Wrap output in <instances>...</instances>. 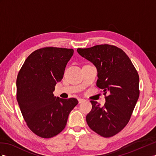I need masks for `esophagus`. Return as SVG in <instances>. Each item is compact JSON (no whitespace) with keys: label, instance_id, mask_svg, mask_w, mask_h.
<instances>
[{"label":"esophagus","instance_id":"obj_1","mask_svg":"<svg viewBox=\"0 0 156 156\" xmlns=\"http://www.w3.org/2000/svg\"><path fill=\"white\" fill-rule=\"evenodd\" d=\"M78 100L79 103H80L81 102H82V101H84L85 99H83V98H78Z\"/></svg>","mask_w":156,"mask_h":156}]
</instances>
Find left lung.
I'll use <instances>...</instances> for the list:
<instances>
[{
	"mask_svg": "<svg viewBox=\"0 0 156 156\" xmlns=\"http://www.w3.org/2000/svg\"><path fill=\"white\" fill-rule=\"evenodd\" d=\"M78 53L97 68L96 86L103 90L106 102L101 107L91 100L87 115L90 129L108 138L121 131L129 122L139 98V76L133 62L121 49L104 44L81 49Z\"/></svg>",
	"mask_w": 156,
	"mask_h": 156,
	"instance_id": "1",
	"label": "left lung"
}]
</instances>
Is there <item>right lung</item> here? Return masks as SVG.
I'll return each instance as SVG.
<instances>
[{"label":"right lung","mask_w":156,"mask_h":156,"mask_svg":"<svg viewBox=\"0 0 156 156\" xmlns=\"http://www.w3.org/2000/svg\"><path fill=\"white\" fill-rule=\"evenodd\" d=\"M73 49L46 47L31 53L20 70L16 98L26 125L38 136L49 138L65 129L76 98L54 96L56 83L63 78Z\"/></svg>","instance_id":"obj_1"}]
</instances>
